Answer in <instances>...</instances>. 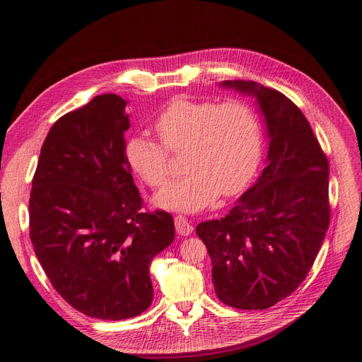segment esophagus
I'll return each instance as SVG.
<instances>
[{
  "label": "esophagus",
  "mask_w": 362,
  "mask_h": 362,
  "mask_svg": "<svg viewBox=\"0 0 362 362\" xmlns=\"http://www.w3.org/2000/svg\"><path fill=\"white\" fill-rule=\"evenodd\" d=\"M175 229L180 235H184V236L190 235L193 232V226H192L190 220H187L184 216L175 217Z\"/></svg>",
  "instance_id": "34e87169"
}]
</instances>
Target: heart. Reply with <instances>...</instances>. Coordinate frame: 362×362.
I'll list each match as a JSON object with an SVG mask.
<instances>
[{
	"instance_id": "obj_1",
	"label": "heart",
	"mask_w": 362,
	"mask_h": 362,
	"mask_svg": "<svg viewBox=\"0 0 362 362\" xmlns=\"http://www.w3.org/2000/svg\"><path fill=\"white\" fill-rule=\"evenodd\" d=\"M154 127L161 144L134 136L126 146L132 170L145 184H168L169 151H187V177L161 190L154 199L157 206L197 213L220 193L232 196L244 190L259 166L260 122L244 102L175 98L160 112Z\"/></svg>"
}]
</instances>
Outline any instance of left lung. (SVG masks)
I'll list each match as a JSON object with an SVG mask.
<instances>
[{"label":"left lung","instance_id":"obj_1","mask_svg":"<svg viewBox=\"0 0 362 362\" xmlns=\"http://www.w3.org/2000/svg\"><path fill=\"white\" fill-rule=\"evenodd\" d=\"M220 85L256 97L268 163L226 217L199 223L196 233L213 262L218 300L265 310L289 296L313 267L329 224V166L307 118L284 94L253 81Z\"/></svg>","mask_w":362,"mask_h":362}]
</instances>
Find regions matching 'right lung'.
<instances>
[{
  "label": "right lung",
  "mask_w": 362,
  "mask_h": 362,
  "mask_svg": "<svg viewBox=\"0 0 362 362\" xmlns=\"http://www.w3.org/2000/svg\"><path fill=\"white\" fill-rule=\"evenodd\" d=\"M126 106L103 94L62 115L43 142L30 196V236L47 279L73 308L103 320L149 307V265L175 236L169 213L141 209Z\"/></svg>",
  "instance_id": "1"
}]
</instances>
